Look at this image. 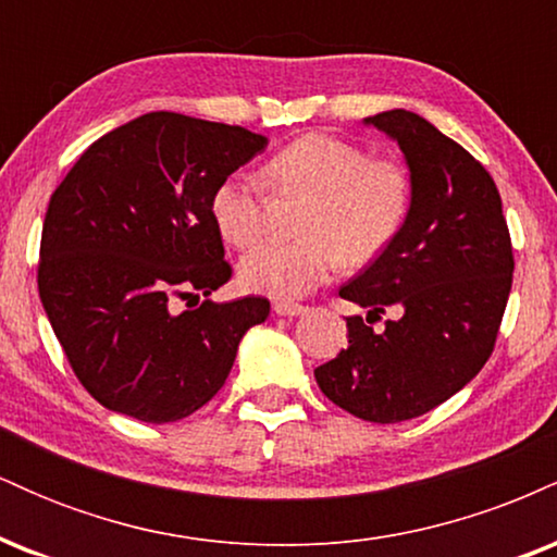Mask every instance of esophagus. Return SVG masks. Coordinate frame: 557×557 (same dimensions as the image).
<instances>
[{"mask_svg": "<svg viewBox=\"0 0 557 557\" xmlns=\"http://www.w3.org/2000/svg\"><path fill=\"white\" fill-rule=\"evenodd\" d=\"M272 309H274V314H280V317H298V314H304L306 306L290 304V300H277V304H274Z\"/></svg>", "mask_w": 557, "mask_h": 557, "instance_id": "obj_1", "label": "esophagus"}]
</instances>
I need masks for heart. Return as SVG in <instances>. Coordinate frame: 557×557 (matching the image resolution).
<instances>
[{
    "mask_svg": "<svg viewBox=\"0 0 557 557\" xmlns=\"http://www.w3.org/2000/svg\"><path fill=\"white\" fill-rule=\"evenodd\" d=\"M280 196L309 198L296 243H261L240 261V283L272 298H300L327 283L345 261L363 267L393 246L411 214V175L393 159H372L354 140L309 133L267 162ZM212 220L233 246L257 243L267 225V190L259 177L235 172L214 188Z\"/></svg>",
    "mask_w": 557,
    "mask_h": 557,
    "instance_id": "obj_1",
    "label": "heart"
}]
</instances>
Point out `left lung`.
Here are the masks:
<instances>
[{
    "label": "left lung",
    "instance_id": "8db88e82",
    "mask_svg": "<svg viewBox=\"0 0 557 557\" xmlns=\"http://www.w3.org/2000/svg\"><path fill=\"white\" fill-rule=\"evenodd\" d=\"M367 125L398 140L411 170V214L393 246L341 287V298L369 314L348 317V348L314 376L343 411L398 424L445 403L487 363L513 248L497 185L461 144L406 110ZM387 308L396 317L374 331Z\"/></svg>",
    "mask_w": 557,
    "mask_h": 557
}]
</instances>
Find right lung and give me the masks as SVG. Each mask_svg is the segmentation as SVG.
<instances>
[{"label":"right lung","mask_w":557,"mask_h":557,"mask_svg":"<svg viewBox=\"0 0 557 557\" xmlns=\"http://www.w3.org/2000/svg\"><path fill=\"white\" fill-rule=\"evenodd\" d=\"M267 149L240 125L149 112L94 140L49 198L38 296L81 385L149 424L190 417L225 385L270 300L209 296L233 274L214 188ZM205 300L177 315L175 297Z\"/></svg>","instance_id":"obj_1"}]
</instances>
